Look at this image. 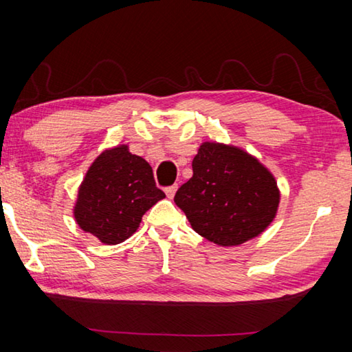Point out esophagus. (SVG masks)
<instances>
[{
	"instance_id": "1",
	"label": "esophagus",
	"mask_w": 352,
	"mask_h": 352,
	"mask_svg": "<svg viewBox=\"0 0 352 352\" xmlns=\"http://www.w3.org/2000/svg\"><path fill=\"white\" fill-rule=\"evenodd\" d=\"M175 190H177V184H174V186H169L166 188V195H168L169 199H172L175 195Z\"/></svg>"
}]
</instances>
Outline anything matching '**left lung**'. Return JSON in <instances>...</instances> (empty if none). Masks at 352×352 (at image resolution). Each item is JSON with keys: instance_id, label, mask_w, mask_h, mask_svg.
Returning a JSON list of instances; mask_svg holds the SVG:
<instances>
[{"instance_id": "1", "label": "left lung", "mask_w": 352, "mask_h": 352, "mask_svg": "<svg viewBox=\"0 0 352 352\" xmlns=\"http://www.w3.org/2000/svg\"><path fill=\"white\" fill-rule=\"evenodd\" d=\"M192 172L174 201L205 239L222 247L241 245L275 219V177L242 148L204 142L192 160Z\"/></svg>"}]
</instances>
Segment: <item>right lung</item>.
<instances>
[{"label":"right lung","mask_w":352,"mask_h":352,"mask_svg":"<svg viewBox=\"0 0 352 352\" xmlns=\"http://www.w3.org/2000/svg\"><path fill=\"white\" fill-rule=\"evenodd\" d=\"M166 197L153 180L151 164L129 152L109 148L94 160L79 188L74 217L80 228L107 245L132 236L147 210Z\"/></svg>","instance_id":"add662e5"}]
</instances>
